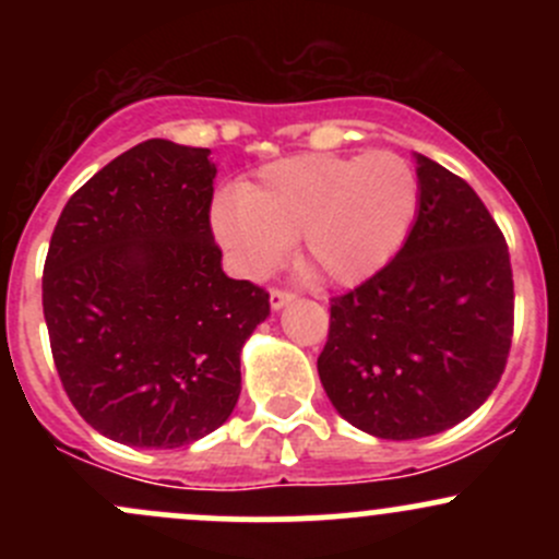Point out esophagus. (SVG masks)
Listing matches in <instances>:
<instances>
[{
	"label": "esophagus",
	"mask_w": 559,
	"mask_h": 559,
	"mask_svg": "<svg viewBox=\"0 0 559 559\" xmlns=\"http://www.w3.org/2000/svg\"><path fill=\"white\" fill-rule=\"evenodd\" d=\"M292 300H295V295H292V292H281V289L270 292V308H273V311H281V308L289 306Z\"/></svg>",
	"instance_id": "34e87169"
}]
</instances>
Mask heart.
<instances>
[{
    "label": "heart",
    "instance_id": "obj_1",
    "mask_svg": "<svg viewBox=\"0 0 559 559\" xmlns=\"http://www.w3.org/2000/svg\"><path fill=\"white\" fill-rule=\"evenodd\" d=\"M419 175L405 156L306 154L273 162L213 211L218 243L264 278L300 240L326 284L368 281L405 246L419 213Z\"/></svg>",
    "mask_w": 559,
    "mask_h": 559
}]
</instances>
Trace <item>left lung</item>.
I'll return each instance as SVG.
<instances>
[{
  "label": "left lung",
  "instance_id": "obj_1",
  "mask_svg": "<svg viewBox=\"0 0 559 559\" xmlns=\"http://www.w3.org/2000/svg\"><path fill=\"white\" fill-rule=\"evenodd\" d=\"M419 213L384 270L330 302L319 379L337 414L386 441L460 425L492 394L514 335L509 246L476 191L414 154Z\"/></svg>",
  "mask_w": 559,
  "mask_h": 559
}]
</instances>
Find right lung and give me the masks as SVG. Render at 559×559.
I'll use <instances>...</instances> for the list:
<instances>
[{
  "mask_svg": "<svg viewBox=\"0 0 559 559\" xmlns=\"http://www.w3.org/2000/svg\"><path fill=\"white\" fill-rule=\"evenodd\" d=\"M207 148L145 140L81 186L43 270L56 370L78 414L123 447L178 449L229 419L240 352L270 295L222 270Z\"/></svg>",
  "mask_w": 559,
  "mask_h": 559,
  "instance_id": "obj_1",
  "label": "right lung"
}]
</instances>
